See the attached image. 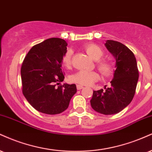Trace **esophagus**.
<instances>
[{"instance_id": "34e87169", "label": "esophagus", "mask_w": 152, "mask_h": 152, "mask_svg": "<svg viewBox=\"0 0 152 152\" xmlns=\"http://www.w3.org/2000/svg\"><path fill=\"white\" fill-rule=\"evenodd\" d=\"M76 88L77 90H81L82 88H83V86L81 85H76Z\"/></svg>"}]
</instances>
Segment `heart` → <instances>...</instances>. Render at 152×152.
<instances>
[{"instance_id":"heart-1","label":"heart","mask_w":152,"mask_h":152,"mask_svg":"<svg viewBox=\"0 0 152 152\" xmlns=\"http://www.w3.org/2000/svg\"><path fill=\"white\" fill-rule=\"evenodd\" d=\"M82 48L93 59L98 60L96 62V66L103 76L105 77H109L114 74L115 67L112 61L105 58L100 59L104 55V51L101 47L96 43H88L83 45ZM72 54V50L67 49L62 56V65L66 68H69L71 66ZM99 78V74L96 71L81 70L71 75L70 80L71 82L81 84V85L90 86L98 81Z\"/></svg>"}]
</instances>
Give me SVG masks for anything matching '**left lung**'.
Returning a JSON list of instances; mask_svg holds the SVG:
<instances>
[{
    "label": "left lung",
    "instance_id": "1",
    "mask_svg": "<svg viewBox=\"0 0 152 152\" xmlns=\"http://www.w3.org/2000/svg\"><path fill=\"white\" fill-rule=\"evenodd\" d=\"M107 49L116 59V70L111 86L94 91L91 100L92 108L103 115L117 114L132 100L136 91L139 71L133 52L123 44L107 40Z\"/></svg>",
    "mask_w": 152,
    "mask_h": 152
}]
</instances>
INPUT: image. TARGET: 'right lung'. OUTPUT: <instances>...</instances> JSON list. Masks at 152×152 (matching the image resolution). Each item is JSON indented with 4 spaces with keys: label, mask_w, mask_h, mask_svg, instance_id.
Segmentation results:
<instances>
[{
    "label": "right lung",
    "mask_w": 152,
    "mask_h": 152,
    "mask_svg": "<svg viewBox=\"0 0 152 152\" xmlns=\"http://www.w3.org/2000/svg\"><path fill=\"white\" fill-rule=\"evenodd\" d=\"M67 43L50 38L34 45L21 66L22 91L34 109L48 115L59 114L68 108L76 93L75 84L58 85L64 79L61 58Z\"/></svg>",
    "instance_id": "1"
}]
</instances>
